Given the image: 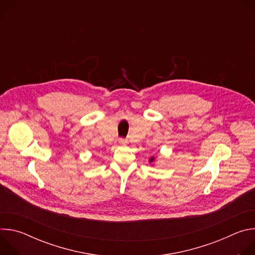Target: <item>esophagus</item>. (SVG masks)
I'll list each match as a JSON object with an SVG mask.
<instances>
[{
	"mask_svg": "<svg viewBox=\"0 0 255 255\" xmlns=\"http://www.w3.org/2000/svg\"><path fill=\"white\" fill-rule=\"evenodd\" d=\"M119 143H120L121 145H126V144L128 143V140H127V139H124V138H120V139H119Z\"/></svg>",
	"mask_w": 255,
	"mask_h": 255,
	"instance_id": "1",
	"label": "esophagus"
}]
</instances>
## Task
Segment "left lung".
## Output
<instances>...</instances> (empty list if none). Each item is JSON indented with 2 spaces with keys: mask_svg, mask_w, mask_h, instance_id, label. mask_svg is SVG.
<instances>
[{
  "mask_svg": "<svg viewBox=\"0 0 255 255\" xmlns=\"http://www.w3.org/2000/svg\"><path fill=\"white\" fill-rule=\"evenodd\" d=\"M153 160H154V158H153V157H152V158H150V162H151V161H153Z\"/></svg>",
  "mask_w": 255,
  "mask_h": 255,
  "instance_id": "left-lung-1",
  "label": "left lung"
}]
</instances>
